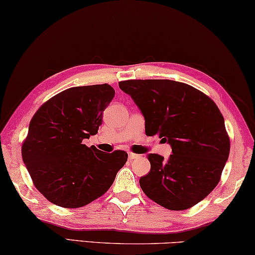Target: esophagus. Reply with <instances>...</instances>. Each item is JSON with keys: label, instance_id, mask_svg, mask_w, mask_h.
Returning a JSON list of instances; mask_svg holds the SVG:
<instances>
[{"label": "esophagus", "instance_id": "esophagus-1", "mask_svg": "<svg viewBox=\"0 0 255 255\" xmlns=\"http://www.w3.org/2000/svg\"><path fill=\"white\" fill-rule=\"evenodd\" d=\"M138 156H139V155L135 154V153H131V152H129V153H128V159L130 160V161H132V160L137 159V157H138Z\"/></svg>", "mask_w": 255, "mask_h": 255}]
</instances>
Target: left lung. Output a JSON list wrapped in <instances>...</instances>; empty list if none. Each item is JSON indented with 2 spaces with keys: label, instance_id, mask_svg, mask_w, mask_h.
Instances as JSON below:
<instances>
[{
  "label": "left lung",
  "instance_id": "obj_1",
  "mask_svg": "<svg viewBox=\"0 0 255 255\" xmlns=\"http://www.w3.org/2000/svg\"><path fill=\"white\" fill-rule=\"evenodd\" d=\"M145 119L147 136L170 144L168 160L148 154L151 171L139 179L148 199L165 209L194 207L219 183L230 142L217 104L191 85L169 79L119 83Z\"/></svg>",
  "mask_w": 255,
  "mask_h": 255
}]
</instances>
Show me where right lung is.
<instances>
[{"instance_id":"add662e5","label":"right lung","mask_w":255,"mask_h":255,"mask_svg":"<svg viewBox=\"0 0 255 255\" xmlns=\"http://www.w3.org/2000/svg\"><path fill=\"white\" fill-rule=\"evenodd\" d=\"M113 96L108 84L68 88L30 120L22 160L35 187L53 204L75 209L91 203L111 187L126 163L125 151L106 153L84 144L98 134Z\"/></svg>"}]
</instances>
